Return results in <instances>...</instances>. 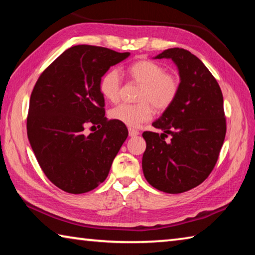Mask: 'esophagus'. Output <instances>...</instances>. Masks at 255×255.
Masks as SVG:
<instances>
[{
	"mask_svg": "<svg viewBox=\"0 0 255 255\" xmlns=\"http://www.w3.org/2000/svg\"><path fill=\"white\" fill-rule=\"evenodd\" d=\"M128 132H129V136H130V137H135V136L138 135V133H139V131L136 130V129H132V128H129Z\"/></svg>",
	"mask_w": 255,
	"mask_h": 255,
	"instance_id": "1",
	"label": "esophagus"
}]
</instances>
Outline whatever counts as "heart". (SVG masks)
Listing matches in <instances>:
<instances>
[{"label":"heart","mask_w":255,"mask_h":255,"mask_svg":"<svg viewBox=\"0 0 255 255\" xmlns=\"http://www.w3.org/2000/svg\"><path fill=\"white\" fill-rule=\"evenodd\" d=\"M128 74L140 85L136 105H119L110 111L114 120L128 127H138L153 117V107L158 111L169 108L178 97L180 80L173 73L165 72L161 64L143 59L128 67ZM99 89L110 102H117L122 89V74L117 68H111L102 75Z\"/></svg>","instance_id":"obj_1"}]
</instances>
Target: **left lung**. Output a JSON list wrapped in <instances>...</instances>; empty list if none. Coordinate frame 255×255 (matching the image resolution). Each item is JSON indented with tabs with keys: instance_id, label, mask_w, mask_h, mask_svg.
Listing matches in <instances>:
<instances>
[{
	"instance_id": "1",
	"label": "left lung",
	"mask_w": 255,
	"mask_h": 255,
	"mask_svg": "<svg viewBox=\"0 0 255 255\" xmlns=\"http://www.w3.org/2000/svg\"><path fill=\"white\" fill-rule=\"evenodd\" d=\"M157 59L171 58L179 70L178 97L152 125L162 133L144 131L143 172L159 191L181 193L208 178L226 135L223 93L204 63L183 48H170ZM170 134L171 140L165 142Z\"/></svg>"
}]
</instances>
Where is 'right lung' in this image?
<instances>
[{"mask_svg":"<svg viewBox=\"0 0 255 255\" xmlns=\"http://www.w3.org/2000/svg\"><path fill=\"white\" fill-rule=\"evenodd\" d=\"M129 53L105 47L73 46L41 73L32 90L27 118L28 139L41 170L68 193L96 189L128 136L117 120H108L99 89L102 75ZM98 126L89 135L86 124ZM97 129V128H96Z\"/></svg>","mask_w":255,"mask_h":255,"instance_id":"obj_1","label":"right lung"}]
</instances>
